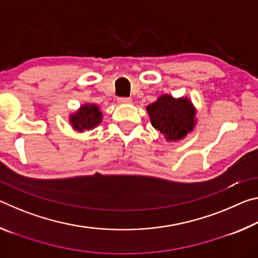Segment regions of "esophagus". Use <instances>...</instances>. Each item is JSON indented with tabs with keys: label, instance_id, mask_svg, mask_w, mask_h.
Wrapping results in <instances>:
<instances>
[{
	"label": "esophagus",
	"instance_id": "esophagus-1",
	"mask_svg": "<svg viewBox=\"0 0 258 258\" xmlns=\"http://www.w3.org/2000/svg\"><path fill=\"white\" fill-rule=\"evenodd\" d=\"M117 101H118V103H120V104H128L132 102V99L131 98H118Z\"/></svg>",
	"mask_w": 258,
	"mask_h": 258
}]
</instances>
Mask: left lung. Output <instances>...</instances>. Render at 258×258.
Returning a JSON list of instances; mask_svg holds the SVG:
<instances>
[{"label": "left lung", "mask_w": 258, "mask_h": 258, "mask_svg": "<svg viewBox=\"0 0 258 258\" xmlns=\"http://www.w3.org/2000/svg\"><path fill=\"white\" fill-rule=\"evenodd\" d=\"M151 125L167 141H180L194 131L197 123L196 108L187 98L175 99L164 94L147 106Z\"/></svg>", "instance_id": "1"}]
</instances>
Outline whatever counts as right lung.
<instances>
[{
	"instance_id": "add662e5",
	"label": "right lung",
	"mask_w": 258,
	"mask_h": 258,
	"mask_svg": "<svg viewBox=\"0 0 258 258\" xmlns=\"http://www.w3.org/2000/svg\"><path fill=\"white\" fill-rule=\"evenodd\" d=\"M102 121V112L94 103H85L81 106L76 112L69 116V123L73 128L78 132H84L85 130H93Z\"/></svg>"
}]
</instances>
